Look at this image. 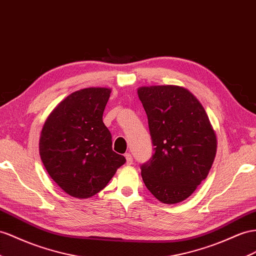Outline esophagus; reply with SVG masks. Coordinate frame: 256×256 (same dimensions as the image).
<instances>
[{
  "mask_svg": "<svg viewBox=\"0 0 256 256\" xmlns=\"http://www.w3.org/2000/svg\"><path fill=\"white\" fill-rule=\"evenodd\" d=\"M124 156H126V166H132L133 158H132V156H130V154H124Z\"/></svg>",
  "mask_w": 256,
  "mask_h": 256,
  "instance_id": "obj_1",
  "label": "esophagus"
}]
</instances>
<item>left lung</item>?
Instances as JSON below:
<instances>
[{
    "mask_svg": "<svg viewBox=\"0 0 256 256\" xmlns=\"http://www.w3.org/2000/svg\"><path fill=\"white\" fill-rule=\"evenodd\" d=\"M148 116L154 154L142 166L148 190L166 204L190 196L212 168L218 149L215 130L190 90L178 85L137 90Z\"/></svg>",
    "mask_w": 256,
    "mask_h": 256,
    "instance_id": "obj_1",
    "label": "left lung"
}]
</instances>
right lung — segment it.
<instances>
[{
  "mask_svg": "<svg viewBox=\"0 0 256 256\" xmlns=\"http://www.w3.org/2000/svg\"><path fill=\"white\" fill-rule=\"evenodd\" d=\"M111 88H88L62 100L45 121L38 152L50 178L69 196L88 199L100 192L126 163L112 150L102 114Z\"/></svg>",
  "mask_w": 256,
  "mask_h": 256,
  "instance_id": "right-lung-1",
  "label": "right lung"
}]
</instances>
